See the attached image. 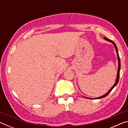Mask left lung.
<instances>
[{
  "label": "left lung",
  "instance_id": "1",
  "mask_svg": "<svg viewBox=\"0 0 128 128\" xmlns=\"http://www.w3.org/2000/svg\"><path fill=\"white\" fill-rule=\"evenodd\" d=\"M104 39L106 40H107L108 41V42H111L112 43V44H114V48H115V50H116V54H117V56H118V73H117V77H116V81H115V82H114V85L112 86V88H110V89L108 91V92L106 93V94L104 95H102V96H101L100 97H98V98H87V97H85L84 96L85 98H88V99H100V98H104V97H106L107 95H108V94H109V93L111 92L112 90L113 89V88L115 87V86L117 85V84H118V80H119V77H120V68H121V64H120V58H119V55H118V48H117V46L115 43H114V42H113V41L109 40V39H108L106 37H104L103 38Z\"/></svg>",
  "mask_w": 128,
  "mask_h": 128
}]
</instances>
